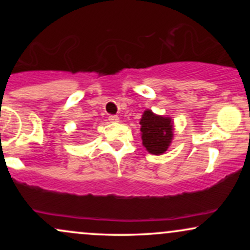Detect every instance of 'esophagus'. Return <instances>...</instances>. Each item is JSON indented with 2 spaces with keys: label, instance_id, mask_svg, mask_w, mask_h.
Returning <instances> with one entry per match:
<instances>
[{
  "label": "esophagus",
  "instance_id": "obj_1",
  "mask_svg": "<svg viewBox=\"0 0 250 250\" xmlns=\"http://www.w3.org/2000/svg\"><path fill=\"white\" fill-rule=\"evenodd\" d=\"M108 120L110 122H113V123H115V122H119V120H120V117L117 116V115H110L108 117Z\"/></svg>",
  "mask_w": 250,
  "mask_h": 250
}]
</instances>
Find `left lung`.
I'll list each match as a JSON object with an SVG mask.
<instances>
[{"instance_id":"1","label":"left lung","mask_w":250,"mask_h":250,"mask_svg":"<svg viewBox=\"0 0 250 250\" xmlns=\"http://www.w3.org/2000/svg\"><path fill=\"white\" fill-rule=\"evenodd\" d=\"M140 125L142 145L149 153L161 155L167 151L174 136L173 121L170 117L156 115L147 109L143 113Z\"/></svg>"}]
</instances>
